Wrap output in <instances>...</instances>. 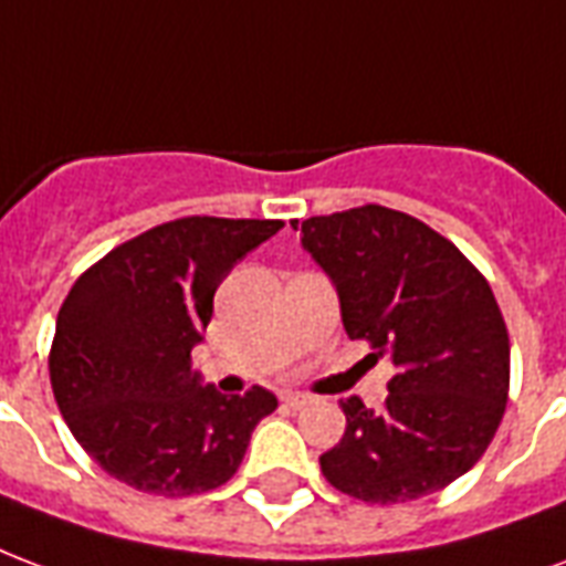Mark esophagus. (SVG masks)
Listing matches in <instances>:
<instances>
[{
	"label": "esophagus",
	"instance_id": "obj_1",
	"mask_svg": "<svg viewBox=\"0 0 566 566\" xmlns=\"http://www.w3.org/2000/svg\"><path fill=\"white\" fill-rule=\"evenodd\" d=\"M310 399H313V397L301 394V390H283V402H286V406H292V409H301V406H307Z\"/></svg>",
	"mask_w": 566,
	"mask_h": 566
}]
</instances>
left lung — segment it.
Listing matches in <instances>:
<instances>
[{
  "label": "left lung",
  "mask_w": 566,
  "mask_h": 566,
  "mask_svg": "<svg viewBox=\"0 0 566 566\" xmlns=\"http://www.w3.org/2000/svg\"><path fill=\"white\" fill-rule=\"evenodd\" d=\"M301 248L337 289L348 337L397 369L385 409L339 399L346 432L318 457L322 474L373 504L444 490L483 457L507 406L510 339L490 283L394 208L301 220Z\"/></svg>",
  "instance_id": "left-lung-1"
}]
</instances>
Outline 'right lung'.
<instances>
[{"mask_svg":"<svg viewBox=\"0 0 566 566\" xmlns=\"http://www.w3.org/2000/svg\"><path fill=\"white\" fill-rule=\"evenodd\" d=\"M283 220L181 218L106 253L67 292L50 352L59 411L88 457L155 495L218 490L277 397H227L190 352L229 271L277 235Z\"/></svg>","mask_w":566,"mask_h":566,"instance_id":"add662e5","label":"right lung"}]
</instances>
